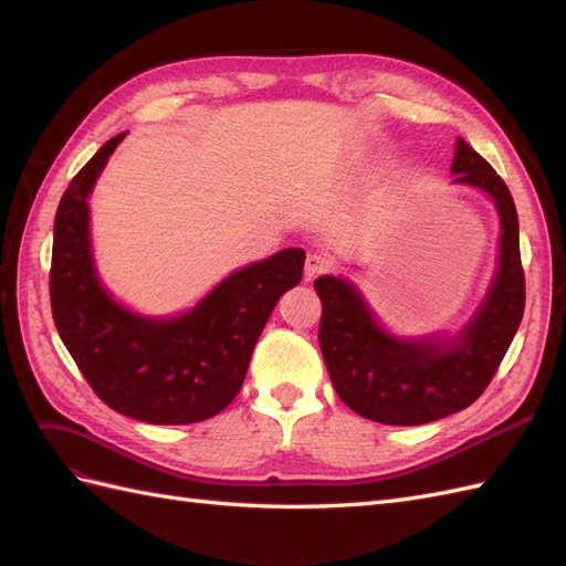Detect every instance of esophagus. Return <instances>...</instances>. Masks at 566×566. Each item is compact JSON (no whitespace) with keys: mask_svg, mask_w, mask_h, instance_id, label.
I'll return each mask as SVG.
<instances>
[{"mask_svg":"<svg viewBox=\"0 0 566 566\" xmlns=\"http://www.w3.org/2000/svg\"><path fill=\"white\" fill-rule=\"evenodd\" d=\"M333 266V262L328 260V256L323 254H310L306 256V264H304V281H314L318 276H323V273H328Z\"/></svg>","mask_w":566,"mask_h":566,"instance_id":"1","label":"esophagus"}]
</instances>
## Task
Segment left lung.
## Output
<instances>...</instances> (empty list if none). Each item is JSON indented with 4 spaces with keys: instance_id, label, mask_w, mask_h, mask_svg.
I'll return each instance as SVG.
<instances>
[{
    "instance_id": "1",
    "label": "left lung",
    "mask_w": 566,
    "mask_h": 566,
    "mask_svg": "<svg viewBox=\"0 0 566 566\" xmlns=\"http://www.w3.org/2000/svg\"><path fill=\"white\" fill-rule=\"evenodd\" d=\"M453 184L491 196L501 217L499 271L476 314L451 337L401 339L387 333L358 290L335 276L314 281L323 304L318 345L337 397L382 424H424L468 408L499 370L524 314V269L515 200L495 169L455 142Z\"/></svg>"
}]
</instances>
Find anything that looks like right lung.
<instances>
[{
    "instance_id": "obj_1",
    "label": "right lung",
    "mask_w": 566,
    "mask_h": 566,
    "mask_svg": "<svg viewBox=\"0 0 566 566\" xmlns=\"http://www.w3.org/2000/svg\"><path fill=\"white\" fill-rule=\"evenodd\" d=\"M125 134L96 150L59 202L51 314L65 349L106 406L150 424H191L221 413L241 391L273 306L302 281L304 250L287 248L233 271L175 318H148L117 304L94 269L87 198Z\"/></svg>"
}]
</instances>
